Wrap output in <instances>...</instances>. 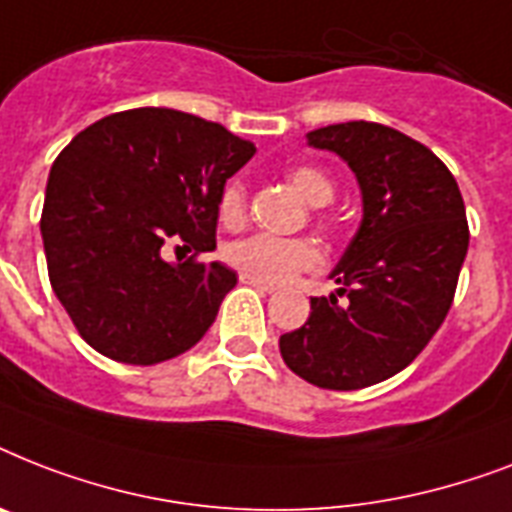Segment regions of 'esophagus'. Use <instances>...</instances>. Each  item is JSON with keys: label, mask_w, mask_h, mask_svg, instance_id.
<instances>
[{"label": "esophagus", "mask_w": 512, "mask_h": 512, "mask_svg": "<svg viewBox=\"0 0 512 512\" xmlns=\"http://www.w3.org/2000/svg\"><path fill=\"white\" fill-rule=\"evenodd\" d=\"M239 279H241V284H249V287L260 289V292H276V284L260 281V279H255V276H247V273H241Z\"/></svg>", "instance_id": "1"}]
</instances>
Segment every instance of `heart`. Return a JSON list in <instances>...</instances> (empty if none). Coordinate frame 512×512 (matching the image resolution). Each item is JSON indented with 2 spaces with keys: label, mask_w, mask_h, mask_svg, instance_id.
<instances>
[{
  "label": "heart",
  "mask_w": 512,
  "mask_h": 512,
  "mask_svg": "<svg viewBox=\"0 0 512 512\" xmlns=\"http://www.w3.org/2000/svg\"><path fill=\"white\" fill-rule=\"evenodd\" d=\"M289 183L303 193L313 207H324L335 196V183L327 172L313 164H297L289 170ZM247 215V185L239 177L228 180L220 193V217L225 225H239ZM225 260L239 273L255 276L268 284H284L297 273L316 271L324 265L321 249L308 239H279L268 233H255L225 247Z\"/></svg>",
  "instance_id": "obj_1"
}]
</instances>
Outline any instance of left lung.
<instances>
[{
  "label": "left lung",
  "mask_w": 512,
  "mask_h": 512,
  "mask_svg": "<svg viewBox=\"0 0 512 512\" xmlns=\"http://www.w3.org/2000/svg\"><path fill=\"white\" fill-rule=\"evenodd\" d=\"M308 143L356 172L364 217L332 271L337 295L311 297L308 321L279 350L311 385L369 388L412 364L444 324L468 255L465 201L430 148L385 124H329Z\"/></svg>",
  "instance_id": "obj_1"
}]
</instances>
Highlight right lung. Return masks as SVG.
<instances>
[{
  "label": "right lung",
  "mask_w": 512,
  "mask_h": 512,
  "mask_svg": "<svg viewBox=\"0 0 512 512\" xmlns=\"http://www.w3.org/2000/svg\"><path fill=\"white\" fill-rule=\"evenodd\" d=\"M252 156L223 124L172 108L103 116L60 151L39 225L52 292L87 345L151 366L207 335L236 273L196 255L215 249L225 180ZM164 240L194 257L167 264Z\"/></svg>",
  "instance_id": "obj_1"
}]
</instances>
